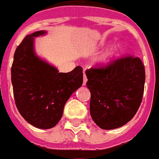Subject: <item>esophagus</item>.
I'll return each instance as SVG.
<instances>
[{
    "label": "esophagus",
    "instance_id": "esophagus-1",
    "mask_svg": "<svg viewBox=\"0 0 159 159\" xmlns=\"http://www.w3.org/2000/svg\"><path fill=\"white\" fill-rule=\"evenodd\" d=\"M86 82H87V78L85 76V74H84V76H83V85H85L86 84Z\"/></svg>",
    "mask_w": 159,
    "mask_h": 159
}]
</instances>
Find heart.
Listing matches in <instances>:
<instances>
[{
  "instance_id": "heart-1",
  "label": "heart",
  "mask_w": 159,
  "mask_h": 159,
  "mask_svg": "<svg viewBox=\"0 0 159 159\" xmlns=\"http://www.w3.org/2000/svg\"><path fill=\"white\" fill-rule=\"evenodd\" d=\"M120 49H121V44H119V43L115 44L110 49H108L106 52L103 54V56H101L100 61L103 62V63H107V62L110 61L116 56V55L119 52Z\"/></svg>"
}]
</instances>
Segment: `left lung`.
Listing matches in <instances>:
<instances>
[{
	"mask_svg": "<svg viewBox=\"0 0 159 159\" xmlns=\"http://www.w3.org/2000/svg\"><path fill=\"white\" fill-rule=\"evenodd\" d=\"M91 92L90 114L102 129L123 126L135 116L141 103L146 80L139 57L116 59L106 67L85 71Z\"/></svg>",
	"mask_w": 159,
	"mask_h": 159,
	"instance_id": "left-lung-1",
	"label": "left lung"
}]
</instances>
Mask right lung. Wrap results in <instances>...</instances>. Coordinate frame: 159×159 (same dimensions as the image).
Segmentation results:
<instances>
[{"instance_id": "1", "label": "right lung", "mask_w": 159, "mask_h": 159, "mask_svg": "<svg viewBox=\"0 0 159 159\" xmlns=\"http://www.w3.org/2000/svg\"><path fill=\"white\" fill-rule=\"evenodd\" d=\"M47 33L27 35L17 47L11 69L17 109L25 121L36 128H54L62 116L65 103L83 83V69L78 66L69 73L37 56L34 39Z\"/></svg>"}]
</instances>
